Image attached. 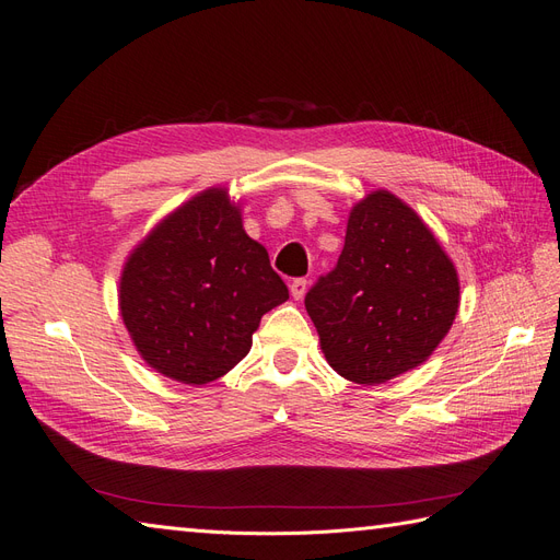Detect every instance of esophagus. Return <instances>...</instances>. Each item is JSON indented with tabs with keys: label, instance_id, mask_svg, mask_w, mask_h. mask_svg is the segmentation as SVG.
<instances>
[{
	"label": "esophagus",
	"instance_id": "34e87169",
	"mask_svg": "<svg viewBox=\"0 0 560 560\" xmlns=\"http://www.w3.org/2000/svg\"><path fill=\"white\" fill-rule=\"evenodd\" d=\"M306 290H308V280H306V278H294V280L290 282V292H292V296H294L296 301H301L303 296H306Z\"/></svg>",
	"mask_w": 560,
	"mask_h": 560
}]
</instances>
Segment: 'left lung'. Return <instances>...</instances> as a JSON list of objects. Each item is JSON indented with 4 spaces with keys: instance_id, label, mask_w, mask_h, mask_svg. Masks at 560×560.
Wrapping results in <instances>:
<instances>
[{
    "instance_id": "obj_1",
    "label": "left lung",
    "mask_w": 560,
    "mask_h": 560,
    "mask_svg": "<svg viewBox=\"0 0 560 560\" xmlns=\"http://www.w3.org/2000/svg\"><path fill=\"white\" fill-rule=\"evenodd\" d=\"M460 306V280L413 208L385 189L354 202L336 268L306 294L338 376L378 385L425 362Z\"/></svg>"
}]
</instances>
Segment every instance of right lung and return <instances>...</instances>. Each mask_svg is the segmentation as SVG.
Here are the masks:
<instances>
[{
    "label": "right lung",
    "instance_id": "obj_1",
    "mask_svg": "<svg viewBox=\"0 0 560 560\" xmlns=\"http://www.w3.org/2000/svg\"><path fill=\"white\" fill-rule=\"evenodd\" d=\"M287 299L226 186H210L165 214L132 247L118 280V311L135 350L184 385L229 374L249 352L261 317Z\"/></svg>",
    "mask_w": 560,
    "mask_h": 560
}]
</instances>
